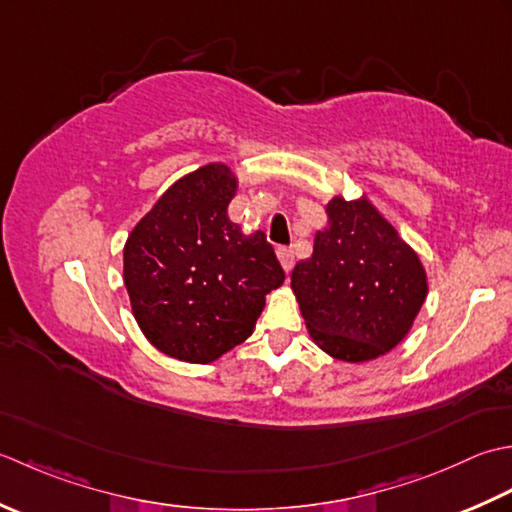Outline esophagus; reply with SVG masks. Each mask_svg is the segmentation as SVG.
I'll return each mask as SVG.
<instances>
[{
  "label": "esophagus",
  "instance_id": "1",
  "mask_svg": "<svg viewBox=\"0 0 512 512\" xmlns=\"http://www.w3.org/2000/svg\"><path fill=\"white\" fill-rule=\"evenodd\" d=\"M276 254H278L280 265L285 269V274H289L291 267H294V252H291V247H278Z\"/></svg>",
  "mask_w": 512,
  "mask_h": 512
}]
</instances>
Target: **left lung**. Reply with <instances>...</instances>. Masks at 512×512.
<instances>
[{
    "instance_id": "left-lung-1",
    "label": "left lung",
    "mask_w": 512,
    "mask_h": 512,
    "mask_svg": "<svg viewBox=\"0 0 512 512\" xmlns=\"http://www.w3.org/2000/svg\"><path fill=\"white\" fill-rule=\"evenodd\" d=\"M314 254L291 271V289L311 340L342 362H369L406 338L429 294V278L367 194L333 196Z\"/></svg>"
}]
</instances>
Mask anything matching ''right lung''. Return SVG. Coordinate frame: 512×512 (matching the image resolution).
Returning a JSON list of instances; mask_svg holds the SVG:
<instances>
[{
    "mask_svg": "<svg viewBox=\"0 0 512 512\" xmlns=\"http://www.w3.org/2000/svg\"><path fill=\"white\" fill-rule=\"evenodd\" d=\"M236 190L229 165L207 163L174 181L125 241L134 320L174 360L207 364L245 342L265 296L285 283L265 232L229 221Z\"/></svg>",
    "mask_w": 512,
    "mask_h": 512,
    "instance_id": "obj_1",
    "label": "right lung"
}]
</instances>
